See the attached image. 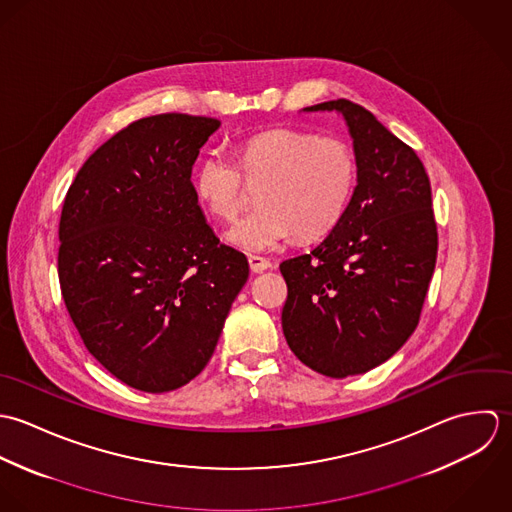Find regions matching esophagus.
Listing matches in <instances>:
<instances>
[{
  "label": "esophagus",
  "mask_w": 512,
  "mask_h": 512,
  "mask_svg": "<svg viewBox=\"0 0 512 512\" xmlns=\"http://www.w3.org/2000/svg\"><path fill=\"white\" fill-rule=\"evenodd\" d=\"M249 267H251L253 273H263V271H267V269L271 267V263H269L267 259H263V257L251 255V257H249Z\"/></svg>",
  "instance_id": "1"
}]
</instances>
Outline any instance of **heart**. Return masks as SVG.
Instances as JSON below:
<instances>
[{"instance_id":"heart-1","label":"heart","mask_w":512,"mask_h":512,"mask_svg":"<svg viewBox=\"0 0 512 512\" xmlns=\"http://www.w3.org/2000/svg\"><path fill=\"white\" fill-rule=\"evenodd\" d=\"M237 162L209 150L194 172V190L217 217L229 219L245 202V181L257 184L259 207L237 217L225 239L245 253H267L293 233L312 239L344 215L356 186L352 148L336 136L269 130L237 146Z\"/></svg>"}]
</instances>
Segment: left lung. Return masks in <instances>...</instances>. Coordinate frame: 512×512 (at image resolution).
<instances>
[{
    "mask_svg": "<svg viewBox=\"0 0 512 512\" xmlns=\"http://www.w3.org/2000/svg\"><path fill=\"white\" fill-rule=\"evenodd\" d=\"M336 110L352 136L356 188L332 231L281 263L283 332L295 356L328 378L364 374L392 358L419 322L437 257L431 186L417 154L370 110Z\"/></svg>",
    "mask_w": 512,
    "mask_h": 512,
    "instance_id": "obj_1",
    "label": "left lung"
}]
</instances>
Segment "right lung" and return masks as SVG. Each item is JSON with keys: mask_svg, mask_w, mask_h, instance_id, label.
Here are the masks:
<instances>
[{"mask_svg": "<svg viewBox=\"0 0 512 512\" xmlns=\"http://www.w3.org/2000/svg\"><path fill=\"white\" fill-rule=\"evenodd\" d=\"M221 126L166 112L116 132L83 164L59 221L67 310L104 368L162 394L209 362L249 277L247 257L205 221L192 168Z\"/></svg>", "mask_w": 512, "mask_h": 512, "instance_id": "1", "label": "right lung"}]
</instances>
